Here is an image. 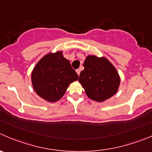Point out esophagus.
Wrapping results in <instances>:
<instances>
[{
  "label": "esophagus",
  "instance_id": "obj_1",
  "mask_svg": "<svg viewBox=\"0 0 152 152\" xmlns=\"http://www.w3.org/2000/svg\"><path fill=\"white\" fill-rule=\"evenodd\" d=\"M80 72H81L80 69H77V70H76V73H77V74L79 75V74H80Z\"/></svg>",
  "mask_w": 152,
  "mask_h": 152
}]
</instances>
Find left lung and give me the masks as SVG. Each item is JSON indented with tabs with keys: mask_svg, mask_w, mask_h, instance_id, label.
Instances as JSON below:
<instances>
[{
	"mask_svg": "<svg viewBox=\"0 0 152 152\" xmlns=\"http://www.w3.org/2000/svg\"><path fill=\"white\" fill-rule=\"evenodd\" d=\"M83 66L85 69L80 73L79 82L90 99L101 102L117 92L120 76L107 58L88 56Z\"/></svg>",
	"mask_w": 152,
	"mask_h": 152,
	"instance_id": "left-lung-1",
	"label": "left lung"
}]
</instances>
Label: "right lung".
<instances>
[{
    "instance_id": "add662e5",
    "label": "right lung",
    "mask_w": 152,
    "mask_h": 152,
    "mask_svg": "<svg viewBox=\"0 0 152 152\" xmlns=\"http://www.w3.org/2000/svg\"><path fill=\"white\" fill-rule=\"evenodd\" d=\"M79 76L61 51L48 53L37 63L32 72V83L36 94L50 102L59 100L71 82Z\"/></svg>"
}]
</instances>
